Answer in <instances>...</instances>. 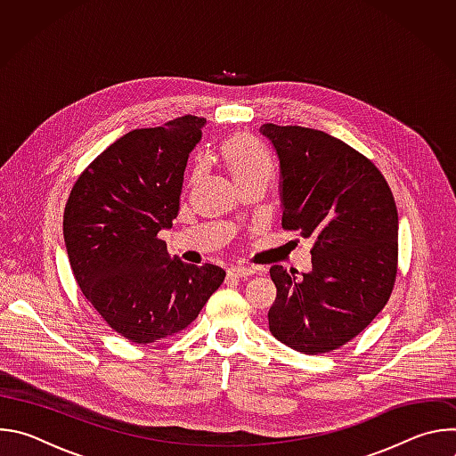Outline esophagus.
<instances>
[{
	"label": "esophagus",
	"mask_w": 456,
	"mask_h": 456,
	"mask_svg": "<svg viewBox=\"0 0 456 456\" xmlns=\"http://www.w3.org/2000/svg\"><path fill=\"white\" fill-rule=\"evenodd\" d=\"M227 274H229L231 278H241V280H245V278L252 276L254 271H252L250 267H231V269L227 271Z\"/></svg>",
	"instance_id": "obj_1"
}]
</instances>
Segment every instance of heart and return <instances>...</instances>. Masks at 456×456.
<instances>
[{"label": "heart", "mask_w": 456, "mask_h": 456, "mask_svg": "<svg viewBox=\"0 0 456 456\" xmlns=\"http://www.w3.org/2000/svg\"><path fill=\"white\" fill-rule=\"evenodd\" d=\"M222 159L240 189L254 183L267 185L273 176L269 162L254 151L241 137H231L222 144ZM197 178V175H194Z\"/></svg>", "instance_id": "b5f03b06"}]
</instances>
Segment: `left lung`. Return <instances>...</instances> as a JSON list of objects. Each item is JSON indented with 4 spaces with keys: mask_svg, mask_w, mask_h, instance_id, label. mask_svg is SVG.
Returning <instances> with one entry per match:
<instances>
[{
    "mask_svg": "<svg viewBox=\"0 0 456 456\" xmlns=\"http://www.w3.org/2000/svg\"><path fill=\"white\" fill-rule=\"evenodd\" d=\"M280 160L281 225L312 238V271L271 267L269 329L306 355L359 336L392 296L399 215L382 173L343 141L301 126L259 127Z\"/></svg>",
    "mask_w": 456,
    "mask_h": 456,
    "instance_id": "obj_1",
    "label": "left lung"
}]
</instances>
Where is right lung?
I'll return each instance as SVG.
<instances>
[{"mask_svg": "<svg viewBox=\"0 0 456 456\" xmlns=\"http://www.w3.org/2000/svg\"><path fill=\"white\" fill-rule=\"evenodd\" d=\"M206 118L134 129L77 178L62 234L79 289L110 327L137 345L178 334L224 283L218 265L183 264L157 234L180 209L189 153Z\"/></svg>", "mask_w": 456, "mask_h": 456, "instance_id": "obj_1", "label": "right lung"}]
</instances>
